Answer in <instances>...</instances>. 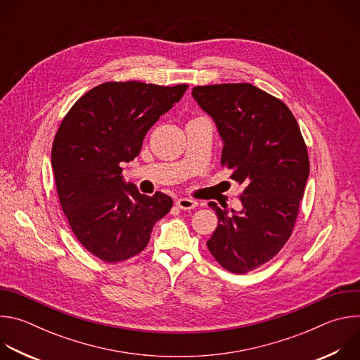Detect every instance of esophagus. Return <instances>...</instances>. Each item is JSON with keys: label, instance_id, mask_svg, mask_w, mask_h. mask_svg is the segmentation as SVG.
<instances>
[{"label": "esophagus", "instance_id": "1", "mask_svg": "<svg viewBox=\"0 0 360 360\" xmlns=\"http://www.w3.org/2000/svg\"><path fill=\"white\" fill-rule=\"evenodd\" d=\"M176 207L182 211H189V210H193L198 207V202L193 199H189V198H179L176 200Z\"/></svg>", "mask_w": 360, "mask_h": 360}]
</instances>
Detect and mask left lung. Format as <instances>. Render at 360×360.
<instances>
[{"label": "left lung", "mask_w": 360, "mask_h": 360, "mask_svg": "<svg viewBox=\"0 0 360 360\" xmlns=\"http://www.w3.org/2000/svg\"><path fill=\"white\" fill-rule=\"evenodd\" d=\"M192 96L217 124L222 167L246 185L239 212L208 203L218 226L207 245L222 268L246 274L271 261L292 235L309 176L306 143L290 110L252 84L198 85Z\"/></svg>", "instance_id": "left-lung-1"}]
</instances>
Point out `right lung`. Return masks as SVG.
I'll return each mask as SVG.
<instances>
[{
	"mask_svg": "<svg viewBox=\"0 0 360 360\" xmlns=\"http://www.w3.org/2000/svg\"><path fill=\"white\" fill-rule=\"evenodd\" d=\"M186 88L104 82L75 102L56 134L51 165L61 208L75 238L101 261L117 264L142 252L172 208L171 196L142 195L121 174Z\"/></svg>",
	"mask_w": 360,
	"mask_h": 360,
	"instance_id": "add662e5",
	"label": "right lung"
}]
</instances>
